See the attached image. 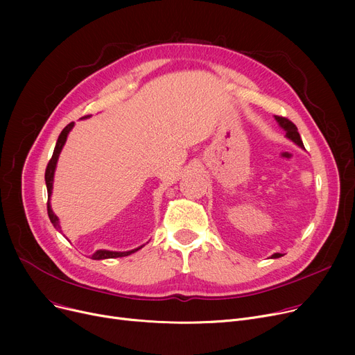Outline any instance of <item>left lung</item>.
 Wrapping results in <instances>:
<instances>
[{"instance_id":"8db88e82","label":"left lung","mask_w":355,"mask_h":355,"mask_svg":"<svg viewBox=\"0 0 355 355\" xmlns=\"http://www.w3.org/2000/svg\"><path fill=\"white\" fill-rule=\"evenodd\" d=\"M275 119L277 121L279 126H281V128L285 130V132H286V138H289L291 141H293L297 146L304 148V142H302V139H301V135H300V132H297V128H296V125H295L293 122H291L288 118H284V116H275ZM281 256H284V254H281V253L272 254L273 259L281 257Z\"/></svg>"}]
</instances>
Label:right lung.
<instances>
[{
  "label": "right lung",
  "mask_w": 355,
  "mask_h": 355,
  "mask_svg": "<svg viewBox=\"0 0 355 355\" xmlns=\"http://www.w3.org/2000/svg\"><path fill=\"white\" fill-rule=\"evenodd\" d=\"M83 118H89L87 116H83ZM74 126V122H70L63 130L62 134L59 135V139L58 142H55V146H54V151H53V155L47 164V168H46V174H44V180H46V185H47V194H49V201H47V214H49V218L50 221L53 223L54 229L60 230V225H59V217L55 216L51 210V206H50V196H51V189H53V178H54V170H55V164H58V159H59V155L62 153L63 149V145L66 144V139H67V135L71 130V128ZM142 248V246H141ZM141 248H137V249H132V250H128V252H110V250H98L92 254V259L93 260H101V259H114V257H123V256H128L130 253H135L137 250H139Z\"/></svg>",
  "instance_id": "right-lung-1"
}]
</instances>
